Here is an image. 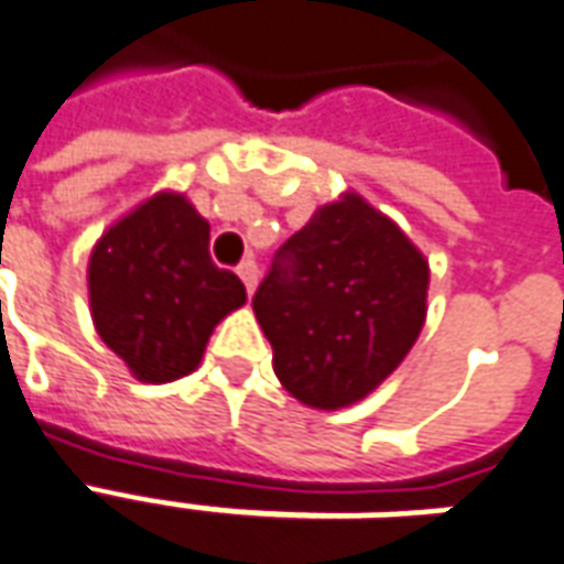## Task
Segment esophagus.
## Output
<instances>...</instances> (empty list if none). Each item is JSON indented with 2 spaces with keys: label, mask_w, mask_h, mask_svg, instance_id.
<instances>
[{
  "label": "esophagus",
  "mask_w": 564,
  "mask_h": 564,
  "mask_svg": "<svg viewBox=\"0 0 564 564\" xmlns=\"http://www.w3.org/2000/svg\"><path fill=\"white\" fill-rule=\"evenodd\" d=\"M239 279H242V285H246V291L249 294H254V285H258V263L254 261H242L237 267Z\"/></svg>",
  "instance_id": "1"
}]
</instances>
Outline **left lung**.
<instances>
[{"label":"left lung","instance_id":"1","mask_svg":"<svg viewBox=\"0 0 564 564\" xmlns=\"http://www.w3.org/2000/svg\"><path fill=\"white\" fill-rule=\"evenodd\" d=\"M429 261L389 215L343 194L275 251L251 297L279 382L339 410L394 373L425 325Z\"/></svg>","mask_w":564,"mask_h":564}]
</instances>
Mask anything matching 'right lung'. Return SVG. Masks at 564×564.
Returning <instances> with one entry per match:
<instances>
[{
    "instance_id": "add662e5",
    "label": "right lung",
    "mask_w": 564,
    "mask_h": 564,
    "mask_svg": "<svg viewBox=\"0 0 564 564\" xmlns=\"http://www.w3.org/2000/svg\"><path fill=\"white\" fill-rule=\"evenodd\" d=\"M94 327L139 382L197 370L215 325L246 303L237 273L209 258V221L161 191L99 237L87 263Z\"/></svg>"
}]
</instances>
